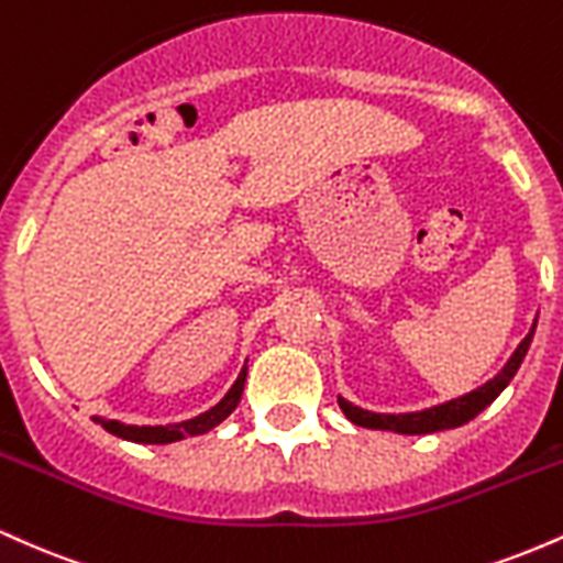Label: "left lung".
I'll use <instances>...</instances> for the list:
<instances>
[{"mask_svg":"<svg viewBox=\"0 0 563 563\" xmlns=\"http://www.w3.org/2000/svg\"><path fill=\"white\" fill-rule=\"evenodd\" d=\"M534 328H538V320L532 322V328H529L525 341L516 346V352L510 354V360L503 365V371L497 373L493 380H487V384L479 386V389L463 394V397L450 399V402L429 407V410H418V412H399V416H394V412L363 410V407L346 402L344 397H339V407L344 410V416L349 418V421L363 426V429L397 431V434H434V431L457 429V426L468 423L471 418L479 416L484 407L493 405L495 399L500 397V391L506 389V386L510 384V378L516 376V371H519L521 363H525L527 349H529V344H532Z\"/></svg>","mask_w":563,"mask_h":563,"instance_id":"1","label":"left lung"}]
</instances>
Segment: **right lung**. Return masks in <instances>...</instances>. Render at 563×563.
Here are the masks:
<instances>
[{"instance_id":"add662e5","label":"right lung","mask_w":563,"mask_h":563,"mask_svg":"<svg viewBox=\"0 0 563 563\" xmlns=\"http://www.w3.org/2000/svg\"><path fill=\"white\" fill-rule=\"evenodd\" d=\"M245 373H249V367L243 365V371L238 373L235 384L230 386V391L224 394V397L219 399L211 410L200 412V416L190 418V421H179V423H169V426H126L121 421H108V418H100V416H95L92 421L100 423L106 431H111L113 437H121V439H126V442H140V444H169V442H179V439H185V437L206 434V431H211L214 426L222 423L224 418L235 410L238 402H241V394L245 386Z\"/></svg>"}]
</instances>
